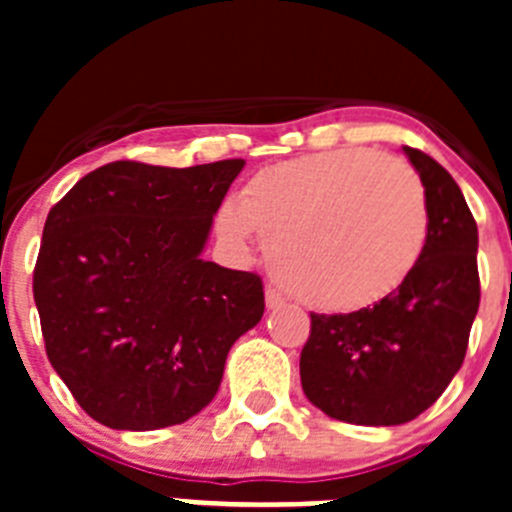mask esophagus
Instances as JSON below:
<instances>
[{
	"label": "esophagus",
	"mask_w": 512,
	"mask_h": 512,
	"mask_svg": "<svg viewBox=\"0 0 512 512\" xmlns=\"http://www.w3.org/2000/svg\"><path fill=\"white\" fill-rule=\"evenodd\" d=\"M266 307H269V310H274V307H282L284 305V297H282V292H279V289H274V287H266Z\"/></svg>",
	"instance_id": "esophagus-1"
}]
</instances>
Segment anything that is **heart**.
Here are the masks:
<instances>
[{
	"label": "heart",
	"mask_w": 512,
	"mask_h": 512,
	"mask_svg": "<svg viewBox=\"0 0 512 512\" xmlns=\"http://www.w3.org/2000/svg\"><path fill=\"white\" fill-rule=\"evenodd\" d=\"M230 243L259 233L274 277L307 307L356 312L390 297L423 259L431 215L418 171L369 148L261 169L217 210Z\"/></svg>",
	"instance_id": "1"
}]
</instances>
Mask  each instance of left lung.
I'll list each match as a JSON object with an SVG mask.
<instances>
[{
	"label": "left lung",
	"mask_w": 512,
	"mask_h": 512,
	"mask_svg": "<svg viewBox=\"0 0 512 512\" xmlns=\"http://www.w3.org/2000/svg\"><path fill=\"white\" fill-rule=\"evenodd\" d=\"M431 215L423 259L397 292L346 315H310L302 390L330 418L400 425L441 397L467 354L479 307L477 223L438 161L405 146Z\"/></svg>",
	"instance_id": "1"
}]
</instances>
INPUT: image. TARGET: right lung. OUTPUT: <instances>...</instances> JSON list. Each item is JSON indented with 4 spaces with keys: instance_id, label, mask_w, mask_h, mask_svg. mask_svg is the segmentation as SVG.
<instances>
[{
    "instance_id": "right-lung-1",
    "label": "right lung",
    "mask_w": 512,
    "mask_h": 512,
    "mask_svg": "<svg viewBox=\"0 0 512 512\" xmlns=\"http://www.w3.org/2000/svg\"><path fill=\"white\" fill-rule=\"evenodd\" d=\"M243 166L112 161L48 212L33 271L45 354L97 423L153 431L197 415L264 315L259 274L202 259Z\"/></svg>"
}]
</instances>
